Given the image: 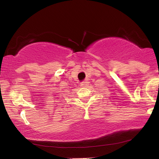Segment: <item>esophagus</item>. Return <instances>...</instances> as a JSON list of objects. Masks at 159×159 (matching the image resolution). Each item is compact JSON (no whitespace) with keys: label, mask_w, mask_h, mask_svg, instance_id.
<instances>
[{"label":"esophagus","mask_w":159,"mask_h":159,"mask_svg":"<svg viewBox=\"0 0 159 159\" xmlns=\"http://www.w3.org/2000/svg\"><path fill=\"white\" fill-rule=\"evenodd\" d=\"M88 85H89V83H88L87 81L80 83V86H82V87H86V86H88Z\"/></svg>","instance_id":"obj_1"}]
</instances>
